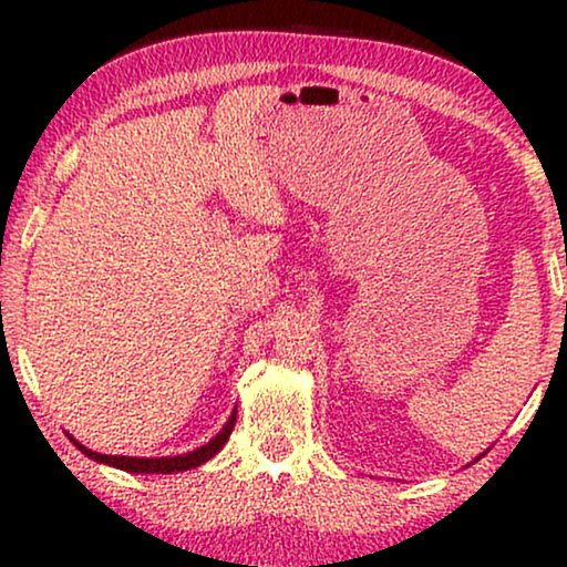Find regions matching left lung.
Returning a JSON list of instances; mask_svg holds the SVG:
<instances>
[{
  "mask_svg": "<svg viewBox=\"0 0 567 567\" xmlns=\"http://www.w3.org/2000/svg\"><path fill=\"white\" fill-rule=\"evenodd\" d=\"M565 262H567V252H565ZM565 315H567V301H565ZM477 460H480V456H477Z\"/></svg>",
  "mask_w": 567,
  "mask_h": 567,
  "instance_id": "1",
  "label": "left lung"
}]
</instances>
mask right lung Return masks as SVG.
Wrapping results in <instances>:
<instances>
[{
  "mask_svg": "<svg viewBox=\"0 0 567 567\" xmlns=\"http://www.w3.org/2000/svg\"><path fill=\"white\" fill-rule=\"evenodd\" d=\"M235 423H237V405H235V410H231L229 421L224 423V429H221L219 433H216V436H214L212 441H208V444L193 449V452H188V454H177V456H146V460H144V456H111V454H97V452H92V449L82 446L80 441H76L74 436H69V433H66V439L72 441V444H74L76 449H80V452H82L84 456H90V460H95V462L111 464V467L134 472V475H173V472H183V470H190V467H200V464L212 460V456H214L216 452H219V449L229 441V433H231V429H235Z\"/></svg>",
  "mask_w": 567,
  "mask_h": 567,
  "instance_id": "add662e5",
  "label": "right lung"
}]
</instances>
